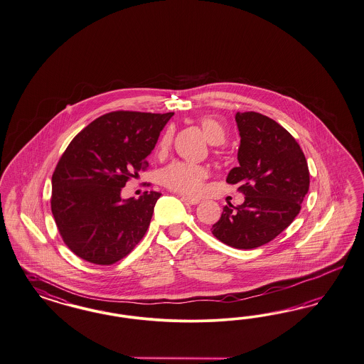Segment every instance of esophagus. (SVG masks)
<instances>
[{
	"instance_id": "34e87169",
	"label": "esophagus",
	"mask_w": 364,
	"mask_h": 364,
	"mask_svg": "<svg viewBox=\"0 0 364 364\" xmlns=\"http://www.w3.org/2000/svg\"><path fill=\"white\" fill-rule=\"evenodd\" d=\"M181 200L186 201V203H188V204H192V205H196V204H199V203H200L199 199L189 198V196H181Z\"/></svg>"
}]
</instances>
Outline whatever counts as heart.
I'll list each match as a JSON object with an SVG mask.
<instances>
[{
	"label": "heart",
	"mask_w": 364,
	"mask_h": 364,
	"mask_svg": "<svg viewBox=\"0 0 364 364\" xmlns=\"http://www.w3.org/2000/svg\"><path fill=\"white\" fill-rule=\"evenodd\" d=\"M200 126L207 139L213 145H220L226 139V130L223 125L213 117H204L200 119ZM171 144V133H165L160 141V151H166ZM208 176V171L198 164L187 161H175L164 168L161 181L164 186L172 191L196 196L204 188V181Z\"/></svg>",
	"instance_id": "1"
}]
</instances>
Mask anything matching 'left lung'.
Instances as JSON below:
<instances>
[{
	"instance_id": "8db88e82",
	"label": "left lung",
	"mask_w": 364,
	"mask_h": 364,
	"mask_svg": "<svg viewBox=\"0 0 364 364\" xmlns=\"http://www.w3.org/2000/svg\"><path fill=\"white\" fill-rule=\"evenodd\" d=\"M238 166L227 176L238 184L243 204L223 208L213 237L235 249H255L279 235L294 220L309 189L308 163L294 137L272 118L237 113Z\"/></svg>"
}]
</instances>
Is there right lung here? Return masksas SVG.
<instances>
[{"instance_id": "obj_1", "label": "right lung", "mask_w": 364, "mask_h": 364, "mask_svg": "<svg viewBox=\"0 0 364 364\" xmlns=\"http://www.w3.org/2000/svg\"><path fill=\"white\" fill-rule=\"evenodd\" d=\"M173 113L113 112L70 142L52 175L50 210L68 249L90 264H113L144 238L160 192L124 200L126 181L146 169Z\"/></svg>"}]
</instances>
